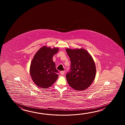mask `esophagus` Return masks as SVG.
Wrapping results in <instances>:
<instances>
[{
	"mask_svg": "<svg viewBox=\"0 0 125 125\" xmlns=\"http://www.w3.org/2000/svg\"><path fill=\"white\" fill-rule=\"evenodd\" d=\"M64 73H65V72H64V71H61V72H60V74H62V75L64 74Z\"/></svg>",
	"mask_w": 125,
	"mask_h": 125,
	"instance_id": "obj_1",
	"label": "esophagus"
}]
</instances>
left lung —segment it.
<instances>
[{
  "mask_svg": "<svg viewBox=\"0 0 125 125\" xmlns=\"http://www.w3.org/2000/svg\"><path fill=\"white\" fill-rule=\"evenodd\" d=\"M71 65L66 74L69 85L76 90L88 88L93 82L96 73V66L92 56L83 49H66Z\"/></svg>",
  "mask_w": 125,
  "mask_h": 125,
  "instance_id": "8db88e82",
  "label": "left lung"
}]
</instances>
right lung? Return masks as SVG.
Listing matches in <instances>:
<instances>
[{"mask_svg": "<svg viewBox=\"0 0 125 125\" xmlns=\"http://www.w3.org/2000/svg\"><path fill=\"white\" fill-rule=\"evenodd\" d=\"M59 50L43 46L37 51L32 60L30 75L35 83L40 88H47L51 87L58 78L59 72L52 58Z\"/></svg>", "mask_w": 125, "mask_h": 125, "instance_id": "add662e5", "label": "right lung"}]
</instances>
